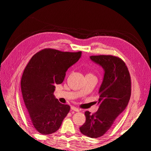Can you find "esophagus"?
Returning a JSON list of instances; mask_svg holds the SVG:
<instances>
[{
	"label": "esophagus",
	"mask_w": 151,
	"mask_h": 151,
	"mask_svg": "<svg viewBox=\"0 0 151 151\" xmlns=\"http://www.w3.org/2000/svg\"><path fill=\"white\" fill-rule=\"evenodd\" d=\"M71 109H72V110H73V111H77V112H79V109L75 107V106H71Z\"/></svg>",
	"instance_id": "esophagus-1"
}]
</instances>
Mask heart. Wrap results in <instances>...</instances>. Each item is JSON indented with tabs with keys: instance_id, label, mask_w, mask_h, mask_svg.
Wrapping results in <instances>:
<instances>
[{
	"instance_id": "heart-1",
	"label": "heart",
	"mask_w": 151,
	"mask_h": 151,
	"mask_svg": "<svg viewBox=\"0 0 151 151\" xmlns=\"http://www.w3.org/2000/svg\"><path fill=\"white\" fill-rule=\"evenodd\" d=\"M86 75H93V74H91V73H88V74H87Z\"/></svg>"
}]
</instances>
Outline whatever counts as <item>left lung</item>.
I'll use <instances>...</instances> for the list:
<instances>
[{
	"label": "left lung",
	"instance_id": "obj_1",
	"mask_svg": "<svg viewBox=\"0 0 151 151\" xmlns=\"http://www.w3.org/2000/svg\"><path fill=\"white\" fill-rule=\"evenodd\" d=\"M90 58L104 68V75L99 90L98 111L93 114L86 111V122L79 129L86 136L98 138L126 108L131 96V79L125 63L119 57L100 55Z\"/></svg>",
	"mask_w": 151,
	"mask_h": 151
}]
</instances>
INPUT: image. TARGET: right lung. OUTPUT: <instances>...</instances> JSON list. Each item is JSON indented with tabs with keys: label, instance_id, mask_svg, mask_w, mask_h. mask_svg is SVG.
Returning <instances> with one entry per match:
<instances>
[{
	"label": "right lung",
	"instance_id": "obj_1",
	"mask_svg": "<svg viewBox=\"0 0 151 151\" xmlns=\"http://www.w3.org/2000/svg\"><path fill=\"white\" fill-rule=\"evenodd\" d=\"M81 52L45 48L35 54L23 72L21 92L27 116L39 133L57 132L70 111L69 105L55 98V84L62 83L65 72L79 60Z\"/></svg>",
	"mask_w": 151,
	"mask_h": 151
}]
</instances>
